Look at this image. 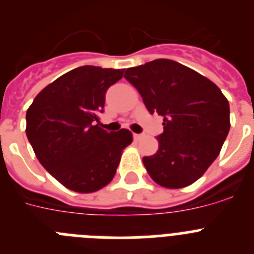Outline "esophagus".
<instances>
[{
    "mask_svg": "<svg viewBox=\"0 0 254 254\" xmlns=\"http://www.w3.org/2000/svg\"><path fill=\"white\" fill-rule=\"evenodd\" d=\"M141 138H142V134H140V133H133V140H134V141H138V140H141Z\"/></svg>",
    "mask_w": 254,
    "mask_h": 254,
    "instance_id": "obj_1",
    "label": "esophagus"
}]
</instances>
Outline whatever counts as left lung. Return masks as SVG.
<instances>
[{
    "label": "left lung",
    "mask_w": 254,
    "mask_h": 254,
    "mask_svg": "<svg viewBox=\"0 0 254 254\" xmlns=\"http://www.w3.org/2000/svg\"><path fill=\"white\" fill-rule=\"evenodd\" d=\"M150 113L164 118L159 149L142 159L149 176L165 188L192 185L214 163L230 129L229 102L207 77L172 60L126 69Z\"/></svg>",
    "instance_id": "8db88e82"
}]
</instances>
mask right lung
I'll use <instances>...</instances> for the list:
<instances>
[{
	"label": "right lung",
	"instance_id": "right-lung-1",
	"mask_svg": "<svg viewBox=\"0 0 254 254\" xmlns=\"http://www.w3.org/2000/svg\"><path fill=\"white\" fill-rule=\"evenodd\" d=\"M123 69L81 66L40 91L26 112V136L38 160L61 185L91 193L113 179L128 129L108 132L99 126L105 93Z\"/></svg>",
	"mask_w": 254,
	"mask_h": 254
}]
</instances>
